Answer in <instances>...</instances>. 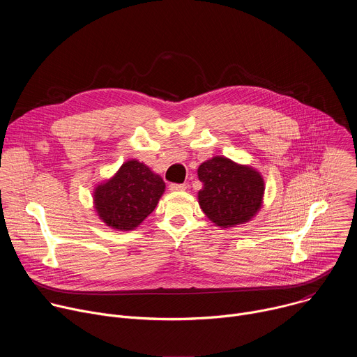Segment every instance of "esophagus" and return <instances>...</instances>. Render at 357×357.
Masks as SVG:
<instances>
[{
  "instance_id": "esophagus-1",
  "label": "esophagus",
  "mask_w": 357,
  "mask_h": 357,
  "mask_svg": "<svg viewBox=\"0 0 357 357\" xmlns=\"http://www.w3.org/2000/svg\"><path fill=\"white\" fill-rule=\"evenodd\" d=\"M185 189H186L185 183H171L169 185V190H172V192H181V190H185Z\"/></svg>"
}]
</instances>
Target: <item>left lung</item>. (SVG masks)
Returning <instances> with one entry per match:
<instances>
[{
    "instance_id": "1",
    "label": "left lung",
    "mask_w": 357,
    "mask_h": 357,
    "mask_svg": "<svg viewBox=\"0 0 357 357\" xmlns=\"http://www.w3.org/2000/svg\"><path fill=\"white\" fill-rule=\"evenodd\" d=\"M203 188L199 206L216 226L227 229L250 222L259 213L264 197V179L250 165L216 155L197 168Z\"/></svg>"
}]
</instances>
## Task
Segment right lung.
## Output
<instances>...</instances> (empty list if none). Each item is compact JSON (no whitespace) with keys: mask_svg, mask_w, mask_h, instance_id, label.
I'll return each mask as SVG.
<instances>
[{"mask_svg":"<svg viewBox=\"0 0 357 357\" xmlns=\"http://www.w3.org/2000/svg\"><path fill=\"white\" fill-rule=\"evenodd\" d=\"M165 192L162 178L144 162L130 160L93 192L98 219L106 226L128 231L138 227L157 208Z\"/></svg>","mask_w":357,"mask_h":357,"instance_id":"right-lung-1","label":"right lung"}]
</instances>
